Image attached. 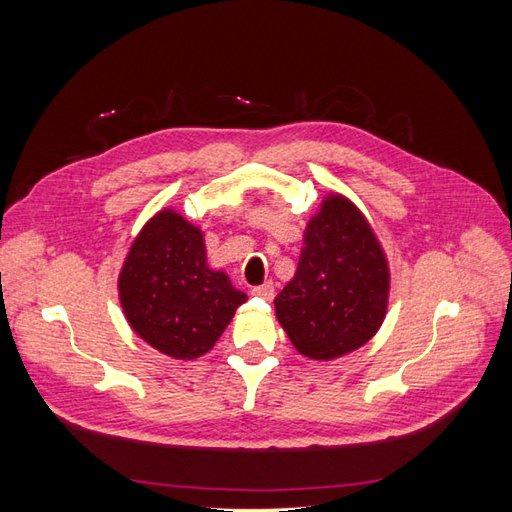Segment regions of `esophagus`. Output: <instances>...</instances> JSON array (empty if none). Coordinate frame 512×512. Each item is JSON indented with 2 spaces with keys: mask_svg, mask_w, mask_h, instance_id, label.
Instances as JSON below:
<instances>
[{
  "mask_svg": "<svg viewBox=\"0 0 512 512\" xmlns=\"http://www.w3.org/2000/svg\"><path fill=\"white\" fill-rule=\"evenodd\" d=\"M252 294H254V297H260V299H265V301H271V299H273V294H275L273 282H265V284H260V286L252 288Z\"/></svg>",
  "mask_w": 512,
  "mask_h": 512,
  "instance_id": "obj_1",
  "label": "esophagus"
}]
</instances>
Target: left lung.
Returning a JSON list of instances; mask_svg holds the SVG:
<instances>
[{
	"label": "left lung",
	"instance_id": "1",
	"mask_svg": "<svg viewBox=\"0 0 512 512\" xmlns=\"http://www.w3.org/2000/svg\"><path fill=\"white\" fill-rule=\"evenodd\" d=\"M389 303V265L348 198L331 194L307 224L297 273L275 297L292 346L331 361L376 335Z\"/></svg>",
	"mask_w": 512,
	"mask_h": 512
}]
</instances>
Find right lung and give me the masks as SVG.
Instances as JSON below:
<instances>
[{
    "label": "right lung",
    "instance_id": "obj_1",
    "mask_svg": "<svg viewBox=\"0 0 512 512\" xmlns=\"http://www.w3.org/2000/svg\"><path fill=\"white\" fill-rule=\"evenodd\" d=\"M130 327L173 359H198L218 342L245 292L207 267L203 232L164 209L143 226L119 273Z\"/></svg>",
    "mask_w": 512,
    "mask_h": 512
}]
</instances>
